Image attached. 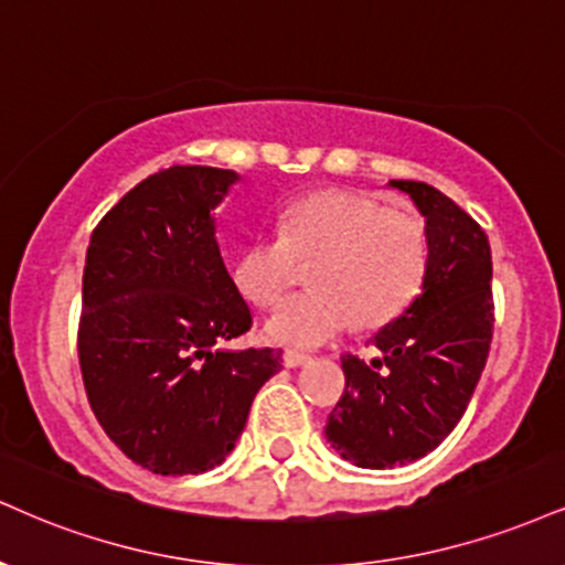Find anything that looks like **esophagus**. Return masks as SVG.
Instances as JSON below:
<instances>
[{
    "instance_id": "esophagus-1",
    "label": "esophagus",
    "mask_w": 565,
    "mask_h": 565,
    "mask_svg": "<svg viewBox=\"0 0 565 565\" xmlns=\"http://www.w3.org/2000/svg\"><path fill=\"white\" fill-rule=\"evenodd\" d=\"M281 360H284V365H287V369H300V365L310 363V355H305V352L287 350V352H284Z\"/></svg>"
}]
</instances>
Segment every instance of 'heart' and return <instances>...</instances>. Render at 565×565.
Listing matches in <instances>:
<instances>
[{"label":"heart","instance_id":"1","mask_svg":"<svg viewBox=\"0 0 565 565\" xmlns=\"http://www.w3.org/2000/svg\"><path fill=\"white\" fill-rule=\"evenodd\" d=\"M316 289L291 297L265 321L263 334L281 348H321L355 318L360 329L394 321L420 295L429 270V234L413 215L352 192H318L291 202L281 234L263 236L231 263L244 300L270 308L311 263Z\"/></svg>","mask_w":565,"mask_h":565}]
</instances>
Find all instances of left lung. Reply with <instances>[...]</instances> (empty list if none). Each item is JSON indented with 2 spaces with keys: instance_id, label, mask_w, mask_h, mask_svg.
I'll use <instances>...</instances> for the list:
<instances>
[{
  "instance_id": "8db88e82",
  "label": "left lung",
  "mask_w": 565,
  "mask_h": 565,
  "mask_svg": "<svg viewBox=\"0 0 565 565\" xmlns=\"http://www.w3.org/2000/svg\"><path fill=\"white\" fill-rule=\"evenodd\" d=\"M426 221L429 270L403 316L373 337L371 363L342 358V397L326 439L360 468H397L429 455L463 418L492 342L487 234L429 183L390 181Z\"/></svg>"
}]
</instances>
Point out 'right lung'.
Masks as SVG:
<instances>
[{
  "instance_id": "obj_1",
  "label": "right lung",
  "mask_w": 565,
  "mask_h": 565,
  "mask_svg": "<svg viewBox=\"0 0 565 565\" xmlns=\"http://www.w3.org/2000/svg\"><path fill=\"white\" fill-rule=\"evenodd\" d=\"M239 173L173 166L94 228L78 360L99 426L162 477L205 473L234 450L276 350H223L253 326L215 239V207Z\"/></svg>"
}]
</instances>
